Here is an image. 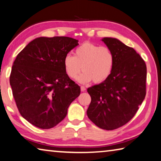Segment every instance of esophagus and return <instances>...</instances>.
Returning a JSON list of instances; mask_svg holds the SVG:
<instances>
[{"label":"esophagus","mask_w":161,"mask_h":161,"mask_svg":"<svg viewBox=\"0 0 161 161\" xmlns=\"http://www.w3.org/2000/svg\"><path fill=\"white\" fill-rule=\"evenodd\" d=\"M86 88H85V87H84V86H80V91H81L84 92V91H86Z\"/></svg>","instance_id":"34e87169"}]
</instances>
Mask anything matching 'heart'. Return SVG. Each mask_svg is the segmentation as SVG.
Instances as JSON below:
<instances>
[{
	"mask_svg": "<svg viewBox=\"0 0 161 161\" xmlns=\"http://www.w3.org/2000/svg\"><path fill=\"white\" fill-rule=\"evenodd\" d=\"M114 65V56L109 47L85 42L74 52V56L67 54L64 58L65 72L70 78H78L81 83H103L109 78Z\"/></svg>",
	"mask_w": 161,
	"mask_h": 161,
	"instance_id": "b5f03b06",
	"label": "heart"
}]
</instances>
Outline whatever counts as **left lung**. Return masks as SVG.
<instances>
[{
  "label": "left lung",
  "instance_id": "left-lung-1",
  "mask_svg": "<svg viewBox=\"0 0 161 161\" xmlns=\"http://www.w3.org/2000/svg\"><path fill=\"white\" fill-rule=\"evenodd\" d=\"M114 56L112 73L104 82L88 88L91 103L87 110L99 128L114 130L134 117L146 96V65L133 48L119 39H102Z\"/></svg>",
  "mask_w": 161,
  "mask_h": 161
}]
</instances>
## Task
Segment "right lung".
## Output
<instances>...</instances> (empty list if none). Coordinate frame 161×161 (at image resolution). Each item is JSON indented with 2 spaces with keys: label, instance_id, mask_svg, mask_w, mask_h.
<instances>
[{
  "label": "right lung",
  "instance_id": "obj_1",
  "mask_svg": "<svg viewBox=\"0 0 161 161\" xmlns=\"http://www.w3.org/2000/svg\"><path fill=\"white\" fill-rule=\"evenodd\" d=\"M78 45L68 36L38 37L30 42L14 61L10 84L22 117L36 127L57 125L80 93V88L65 72L64 58Z\"/></svg>",
  "mask_w": 161,
  "mask_h": 161
}]
</instances>
